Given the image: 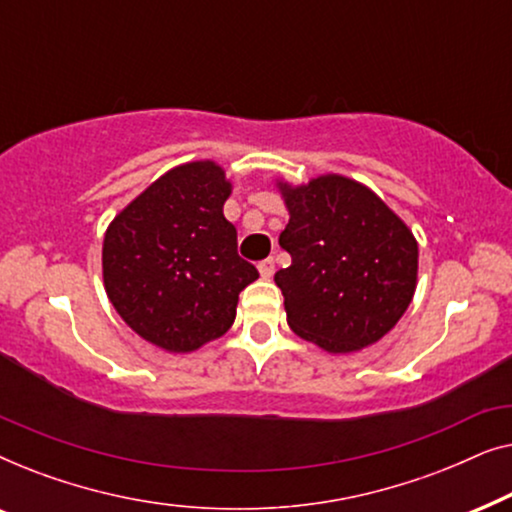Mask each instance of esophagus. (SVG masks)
<instances>
[{
    "instance_id": "obj_1",
    "label": "esophagus",
    "mask_w": 512,
    "mask_h": 512,
    "mask_svg": "<svg viewBox=\"0 0 512 512\" xmlns=\"http://www.w3.org/2000/svg\"><path fill=\"white\" fill-rule=\"evenodd\" d=\"M258 272H261V277H272V272H275V261L272 258H265V261L258 263Z\"/></svg>"
}]
</instances>
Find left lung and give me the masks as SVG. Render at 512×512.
<instances>
[{"label": "left lung", "mask_w": 512, "mask_h": 512, "mask_svg": "<svg viewBox=\"0 0 512 512\" xmlns=\"http://www.w3.org/2000/svg\"><path fill=\"white\" fill-rule=\"evenodd\" d=\"M279 191L289 209L279 247L291 265L275 282L291 331L331 354L384 338L415 296V235L368 186L340 174L279 181Z\"/></svg>", "instance_id": "8db88e82"}]
</instances>
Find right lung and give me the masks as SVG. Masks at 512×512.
I'll return each mask as SVG.
<instances>
[{
  "mask_svg": "<svg viewBox=\"0 0 512 512\" xmlns=\"http://www.w3.org/2000/svg\"><path fill=\"white\" fill-rule=\"evenodd\" d=\"M226 172L212 160L174 167L109 223L104 289L121 319L165 352H195L233 326L258 270L237 254L223 216Z\"/></svg>",
  "mask_w": 512,
  "mask_h": 512,
  "instance_id": "obj_1",
  "label": "right lung"
}]
</instances>
